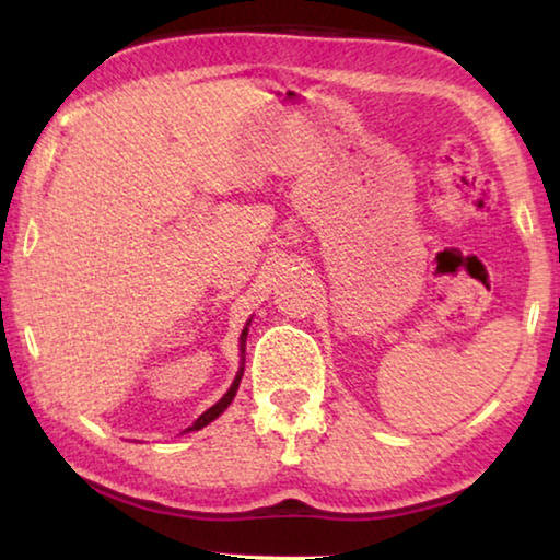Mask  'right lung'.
I'll use <instances>...</instances> for the list:
<instances>
[{
	"instance_id": "obj_1",
	"label": "right lung",
	"mask_w": 560,
	"mask_h": 560,
	"mask_svg": "<svg viewBox=\"0 0 560 560\" xmlns=\"http://www.w3.org/2000/svg\"><path fill=\"white\" fill-rule=\"evenodd\" d=\"M246 326H249V324H246ZM240 340H242V353H244V343H246V328L242 330V338H240ZM242 360H244V358H242ZM242 375H244V368H240V373H236V377H234L232 387H230V390H226V395L222 397V400H220V402H214V405L210 407V410H207V412H202L200 417H197V422H195V424H189L187 430H202L205 424H210V422L214 420V417H220V415L226 410V407H230V402L234 400V395H236V387H240Z\"/></svg>"
}]
</instances>
